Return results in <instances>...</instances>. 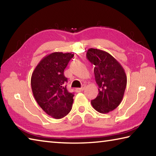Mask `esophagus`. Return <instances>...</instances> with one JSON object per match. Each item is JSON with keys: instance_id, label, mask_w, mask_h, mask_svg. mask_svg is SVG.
Listing matches in <instances>:
<instances>
[{"instance_id": "34e87169", "label": "esophagus", "mask_w": 156, "mask_h": 156, "mask_svg": "<svg viewBox=\"0 0 156 156\" xmlns=\"http://www.w3.org/2000/svg\"><path fill=\"white\" fill-rule=\"evenodd\" d=\"M84 87H82V88H76V91L77 92V93H79V92L83 91L84 90Z\"/></svg>"}]
</instances>
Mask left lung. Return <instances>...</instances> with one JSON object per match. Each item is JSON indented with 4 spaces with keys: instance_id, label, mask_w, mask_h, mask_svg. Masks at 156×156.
Returning <instances> with one entry per match:
<instances>
[{
    "instance_id": "1",
    "label": "left lung",
    "mask_w": 156,
    "mask_h": 156,
    "mask_svg": "<svg viewBox=\"0 0 156 156\" xmlns=\"http://www.w3.org/2000/svg\"><path fill=\"white\" fill-rule=\"evenodd\" d=\"M87 58L95 65V80L99 91L91 104L97 112L107 113L122 102L126 86L125 71L114 57L103 50L89 49Z\"/></svg>"
}]
</instances>
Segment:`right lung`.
I'll return each instance as SVG.
<instances>
[{"mask_svg":"<svg viewBox=\"0 0 156 156\" xmlns=\"http://www.w3.org/2000/svg\"><path fill=\"white\" fill-rule=\"evenodd\" d=\"M74 54L53 52L41 59L31 78V90L42 109L51 117L60 119L72 109L73 94L66 87L64 70Z\"/></svg>","mask_w":156,"mask_h":156,"instance_id":"1","label":"right lung"}]
</instances>
